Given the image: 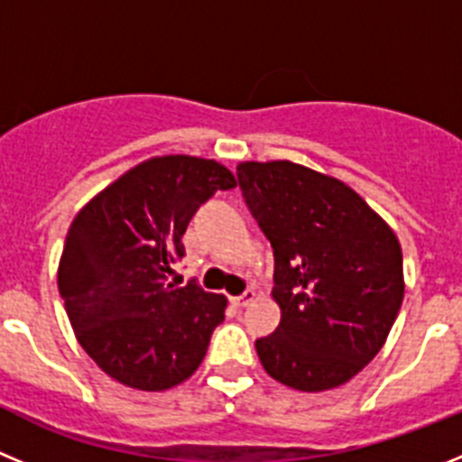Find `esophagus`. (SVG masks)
<instances>
[{"label": "esophagus", "mask_w": 462, "mask_h": 462, "mask_svg": "<svg viewBox=\"0 0 462 462\" xmlns=\"http://www.w3.org/2000/svg\"><path fill=\"white\" fill-rule=\"evenodd\" d=\"M254 296H256L254 289H245L240 296L234 298V305H236V308H245V305H250L252 300H254Z\"/></svg>", "instance_id": "1"}]
</instances>
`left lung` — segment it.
Wrapping results in <instances>:
<instances>
[{
  "label": "left lung",
  "mask_w": 462,
  "mask_h": 462,
  "mask_svg": "<svg viewBox=\"0 0 462 462\" xmlns=\"http://www.w3.org/2000/svg\"><path fill=\"white\" fill-rule=\"evenodd\" d=\"M238 185L275 256L282 319L254 342L261 365L310 393L349 382L402 305L398 238L352 187L300 164L245 162Z\"/></svg>",
  "instance_id": "obj_1"
}]
</instances>
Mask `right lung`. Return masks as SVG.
Instances as JSON below:
<instances>
[{
	"instance_id": "1",
	"label": "right lung",
	"mask_w": 462,
	"mask_h": 462,
	"mask_svg": "<svg viewBox=\"0 0 462 462\" xmlns=\"http://www.w3.org/2000/svg\"><path fill=\"white\" fill-rule=\"evenodd\" d=\"M234 187L231 171L212 159L154 157L76 215L57 282L80 346L108 377L164 391L201 365L226 300L169 277L196 210Z\"/></svg>"
}]
</instances>
